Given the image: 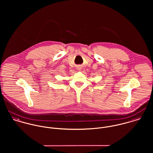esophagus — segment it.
<instances>
[{
  "mask_svg": "<svg viewBox=\"0 0 153 153\" xmlns=\"http://www.w3.org/2000/svg\"><path fill=\"white\" fill-rule=\"evenodd\" d=\"M78 69H79V68H78Z\"/></svg>",
  "mask_w": 153,
  "mask_h": 153,
  "instance_id": "obj_1",
  "label": "esophagus"
}]
</instances>
